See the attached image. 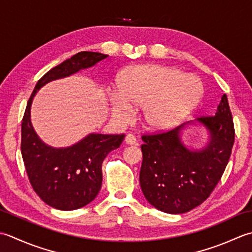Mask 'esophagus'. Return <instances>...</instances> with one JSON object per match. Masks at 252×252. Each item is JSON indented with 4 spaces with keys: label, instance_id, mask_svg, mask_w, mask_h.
Masks as SVG:
<instances>
[{
    "label": "esophagus",
    "instance_id": "1",
    "mask_svg": "<svg viewBox=\"0 0 252 252\" xmlns=\"http://www.w3.org/2000/svg\"><path fill=\"white\" fill-rule=\"evenodd\" d=\"M125 142L127 145H136L137 139L136 137L132 135V133H128V135L125 137Z\"/></svg>",
    "mask_w": 252,
    "mask_h": 252
}]
</instances>
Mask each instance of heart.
<instances>
[{"mask_svg": "<svg viewBox=\"0 0 252 252\" xmlns=\"http://www.w3.org/2000/svg\"><path fill=\"white\" fill-rule=\"evenodd\" d=\"M119 91L111 94L112 112L127 122L133 107L143 106V121L152 130L176 127L201 100L202 83L197 76L163 65H141L122 71Z\"/></svg>", "mask_w": 252, "mask_h": 252, "instance_id": "heart-1", "label": "heart"}]
</instances>
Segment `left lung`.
<instances>
[{
	"mask_svg": "<svg viewBox=\"0 0 252 252\" xmlns=\"http://www.w3.org/2000/svg\"><path fill=\"white\" fill-rule=\"evenodd\" d=\"M197 122L210 136L201 150H190L182 141V130L192 122L141 137L140 187L148 202L162 212L181 214L198 207L211 194L226 168L235 140L226 94L213 116H202Z\"/></svg>",
	"mask_w": 252,
	"mask_h": 252,
	"instance_id": "left-lung-1",
	"label": "left lung"
}]
</instances>
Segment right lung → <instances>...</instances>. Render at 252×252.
<instances>
[{
	"instance_id": "right-lung-1",
	"label": "right lung",
	"mask_w": 252,
	"mask_h": 252,
	"mask_svg": "<svg viewBox=\"0 0 252 252\" xmlns=\"http://www.w3.org/2000/svg\"><path fill=\"white\" fill-rule=\"evenodd\" d=\"M106 54L79 52L50 69L35 85L22 122V156L26 172L35 193L62 211H71L90 203L102 185V163L120 148L125 135L90 133L67 148H53L40 139L30 120V107L37 91L50 81L89 68L106 59Z\"/></svg>"
}]
</instances>
